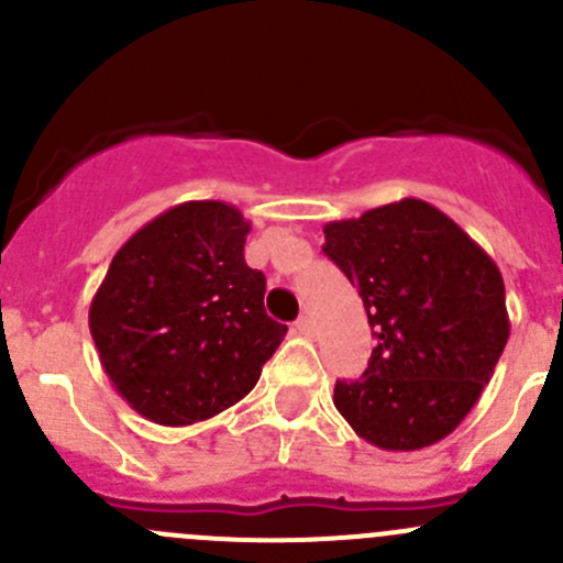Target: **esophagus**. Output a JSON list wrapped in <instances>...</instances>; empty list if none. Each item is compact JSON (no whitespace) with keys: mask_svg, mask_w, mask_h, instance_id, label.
I'll return each mask as SVG.
<instances>
[{"mask_svg":"<svg viewBox=\"0 0 563 563\" xmlns=\"http://www.w3.org/2000/svg\"><path fill=\"white\" fill-rule=\"evenodd\" d=\"M294 327H297V332L305 334V338H313L316 334V321L310 316H302L297 323H294Z\"/></svg>","mask_w":563,"mask_h":563,"instance_id":"1","label":"esophagus"}]
</instances>
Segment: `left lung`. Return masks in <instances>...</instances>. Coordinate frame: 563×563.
Returning a JSON list of instances; mask_svg holds the SVG:
<instances>
[{"label": "left lung", "mask_w": 563, "mask_h": 563, "mask_svg": "<svg viewBox=\"0 0 563 563\" xmlns=\"http://www.w3.org/2000/svg\"><path fill=\"white\" fill-rule=\"evenodd\" d=\"M323 240V253L360 288L376 338L367 371L334 384V408L378 450L446 439L509 340L496 261L419 198L327 223Z\"/></svg>", "instance_id": "left-lung-1"}]
</instances>
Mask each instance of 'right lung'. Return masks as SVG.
Segmentation results:
<instances>
[{
	"mask_svg": "<svg viewBox=\"0 0 563 563\" xmlns=\"http://www.w3.org/2000/svg\"><path fill=\"white\" fill-rule=\"evenodd\" d=\"M250 223L223 201H185L135 231L89 305L100 365L130 408L166 428L203 422L255 387L286 338L266 277L245 264Z\"/></svg>",
	"mask_w": 563,
	"mask_h": 563,
	"instance_id": "1",
	"label": "right lung"
}]
</instances>
